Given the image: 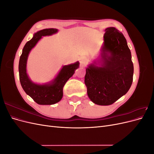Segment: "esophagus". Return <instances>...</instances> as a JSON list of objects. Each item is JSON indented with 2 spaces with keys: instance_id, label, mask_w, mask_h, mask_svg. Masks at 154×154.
Segmentation results:
<instances>
[{
  "instance_id": "34e87169",
  "label": "esophagus",
  "mask_w": 154,
  "mask_h": 154,
  "mask_svg": "<svg viewBox=\"0 0 154 154\" xmlns=\"http://www.w3.org/2000/svg\"><path fill=\"white\" fill-rule=\"evenodd\" d=\"M84 61H85V59H84V58L80 59V62H81V63H83V62H84Z\"/></svg>"
}]
</instances>
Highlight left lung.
Segmentation results:
<instances>
[{
	"label": "left lung",
	"mask_w": 154,
	"mask_h": 154,
	"mask_svg": "<svg viewBox=\"0 0 154 154\" xmlns=\"http://www.w3.org/2000/svg\"><path fill=\"white\" fill-rule=\"evenodd\" d=\"M101 59L86 68L85 84L93 103L110 105L130 89L133 82L134 66L127 40L115 27L105 29ZM97 62L100 64L97 66Z\"/></svg>",
	"instance_id": "left-lung-1"
}]
</instances>
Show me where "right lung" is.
I'll return each instance as SVG.
<instances>
[{
    "label": "right lung",
    "instance_id": "right-lung-1",
    "mask_svg": "<svg viewBox=\"0 0 154 154\" xmlns=\"http://www.w3.org/2000/svg\"><path fill=\"white\" fill-rule=\"evenodd\" d=\"M57 32L58 29L54 28L44 29L36 32L32 39L27 42L24 45L20 57L18 71L22 87L26 94L39 105H53L61 100L63 96V86L73 75L80 64L78 62H76L63 66L57 77L46 84H36L30 80L26 71L27 60L29 52L42 38V36L52 35Z\"/></svg>",
    "mask_w": 154,
    "mask_h": 154
}]
</instances>
